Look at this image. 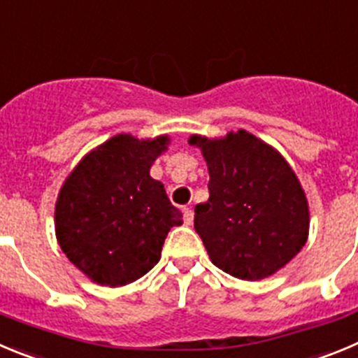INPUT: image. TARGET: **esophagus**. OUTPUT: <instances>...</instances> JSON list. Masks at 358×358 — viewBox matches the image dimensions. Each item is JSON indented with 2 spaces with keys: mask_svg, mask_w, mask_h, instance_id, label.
I'll list each match as a JSON object with an SVG mask.
<instances>
[{
  "mask_svg": "<svg viewBox=\"0 0 358 358\" xmlns=\"http://www.w3.org/2000/svg\"><path fill=\"white\" fill-rule=\"evenodd\" d=\"M192 219H194V212L189 207H183V221H185V224H192Z\"/></svg>",
  "mask_w": 358,
  "mask_h": 358,
  "instance_id": "obj_1",
  "label": "esophagus"
}]
</instances>
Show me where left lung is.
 <instances>
[{
  "label": "left lung",
  "mask_w": 358,
  "mask_h": 358,
  "mask_svg": "<svg viewBox=\"0 0 358 358\" xmlns=\"http://www.w3.org/2000/svg\"><path fill=\"white\" fill-rule=\"evenodd\" d=\"M208 166V201L194 228L212 264L241 280H262L291 262L308 237L301 183L275 148L239 130L221 139L192 135Z\"/></svg>",
  "instance_id": "1"
}]
</instances>
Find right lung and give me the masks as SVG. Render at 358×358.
Instances as JSON below:
<instances>
[{"instance_id":"right-lung-1","label":"right lung","mask_w":358,"mask_h":358,"mask_svg":"<svg viewBox=\"0 0 358 358\" xmlns=\"http://www.w3.org/2000/svg\"><path fill=\"white\" fill-rule=\"evenodd\" d=\"M166 135L139 141L119 134L73 169L55 207V231L67 259L99 285L119 287L146 275L164 241L180 227L164 183L150 176Z\"/></svg>"}]
</instances>
